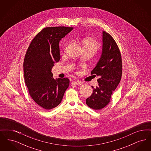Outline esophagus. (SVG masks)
<instances>
[{
	"instance_id": "esophagus-1",
	"label": "esophagus",
	"mask_w": 151,
	"mask_h": 151,
	"mask_svg": "<svg viewBox=\"0 0 151 151\" xmlns=\"http://www.w3.org/2000/svg\"><path fill=\"white\" fill-rule=\"evenodd\" d=\"M72 84H75L78 85V84H81V82L79 81L78 80H74V81H72Z\"/></svg>"
}]
</instances>
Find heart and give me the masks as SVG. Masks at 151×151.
I'll use <instances>...</instances> for the list:
<instances>
[{
	"label": "heart",
	"mask_w": 151,
	"mask_h": 151,
	"mask_svg": "<svg viewBox=\"0 0 151 151\" xmlns=\"http://www.w3.org/2000/svg\"><path fill=\"white\" fill-rule=\"evenodd\" d=\"M83 49L89 50L93 52L94 54L99 50L100 45L96 40L92 38H85L82 41Z\"/></svg>",
	"instance_id": "b5f03b06"
}]
</instances>
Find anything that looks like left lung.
<instances>
[{"label":"left lung","instance_id":"1","mask_svg":"<svg viewBox=\"0 0 151 151\" xmlns=\"http://www.w3.org/2000/svg\"><path fill=\"white\" fill-rule=\"evenodd\" d=\"M102 51L100 59L91 72L99 76L98 86L86 99V105L96 110L105 108L109 103L113 92L119 84L122 74V58L119 49L110 34L102 32Z\"/></svg>","mask_w":151,"mask_h":151}]
</instances>
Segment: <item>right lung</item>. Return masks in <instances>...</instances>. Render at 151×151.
I'll list each match as a JSON object with an SVG mask.
<instances>
[{"label":"right lung","mask_w":151,"mask_h":151,"mask_svg":"<svg viewBox=\"0 0 151 151\" xmlns=\"http://www.w3.org/2000/svg\"><path fill=\"white\" fill-rule=\"evenodd\" d=\"M72 27H46L30 43L24 60V75L29 93L36 104L45 110L59 105L68 88L70 80L55 79L51 72L55 62L60 60V40Z\"/></svg>","instance_id":"right-lung-1"}]
</instances>
